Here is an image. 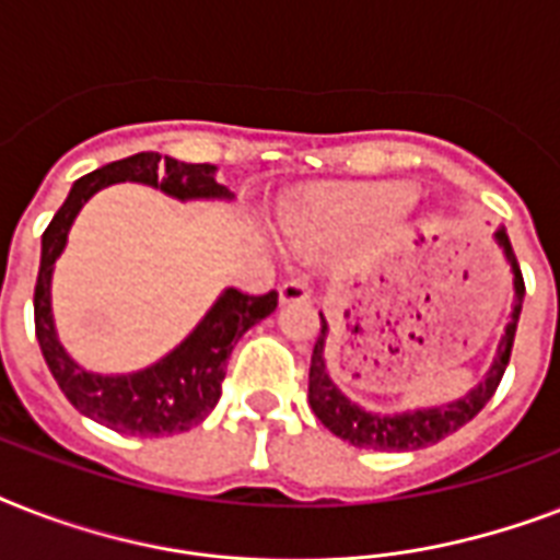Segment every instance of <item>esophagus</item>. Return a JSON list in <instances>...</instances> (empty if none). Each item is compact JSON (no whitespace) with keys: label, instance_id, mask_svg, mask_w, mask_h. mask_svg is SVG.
<instances>
[{"label":"esophagus","instance_id":"34e87169","mask_svg":"<svg viewBox=\"0 0 560 560\" xmlns=\"http://www.w3.org/2000/svg\"><path fill=\"white\" fill-rule=\"evenodd\" d=\"M311 299V284H307L305 276H296V279L284 281L279 288V302L288 305V302H307Z\"/></svg>","mask_w":560,"mask_h":560}]
</instances>
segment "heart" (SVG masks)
Returning a JSON list of instances; mask_svg holds the SVG:
<instances>
[{
  "mask_svg": "<svg viewBox=\"0 0 560 560\" xmlns=\"http://www.w3.org/2000/svg\"><path fill=\"white\" fill-rule=\"evenodd\" d=\"M407 206V194L400 188H363V191L342 194L337 200H331L319 211L323 223H358L372 214H383V211H398Z\"/></svg>",
  "mask_w": 560,
  "mask_h": 560,
  "instance_id": "1",
  "label": "heart"
}]
</instances>
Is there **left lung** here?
Here are the masks:
<instances>
[{
  "label": "left lung",
  "instance_id": "8db88e82",
  "mask_svg": "<svg viewBox=\"0 0 560 560\" xmlns=\"http://www.w3.org/2000/svg\"><path fill=\"white\" fill-rule=\"evenodd\" d=\"M497 244L503 246L505 261L514 272V307L512 319L505 325V334L500 346H497V358L488 369V374L479 381V386L465 395V398L453 400L447 407H433V409H412V412H398V416H377V412H366L358 407L354 400H349L337 389V383L328 377L325 369V337H328V323L323 319V331L311 354V374H307V404L314 409V416L323 421L334 435H340L342 442L354 444V447H369V451H418L427 444L442 442L444 435L456 433L459 427H465L470 418L477 416L479 409L486 407L491 395L497 392L503 372L512 358L514 334H517V319L523 311V284L521 264L512 249V241L505 235V229H497Z\"/></svg>",
  "mask_w": 560,
  "mask_h": 560
}]
</instances>
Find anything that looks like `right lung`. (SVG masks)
<instances>
[{"instance_id": "obj_1", "label": "right lung", "mask_w": 560, "mask_h": 560, "mask_svg": "<svg viewBox=\"0 0 560 560\" xmlns=\"http://www.w3.org/2000/svg\"><path fill=\"white\" fill-rule=\"evenodd\" d=\"M113 183H144L177 200H232V191L214 179V165L162 160L160 153H136L92 171L72 186L43 232L37 288H34V328L37 342L57 386L69 404L92 421L127 435L186 433L209 416L220 400V383L226 377L229 354L255 323L270 316L279 293L249 296L241 290H223L202 323L160 363L133 374H92L63 351L51 319V270L60 258L78 211L92 194Z\"/></svg>"}]
</instances>
